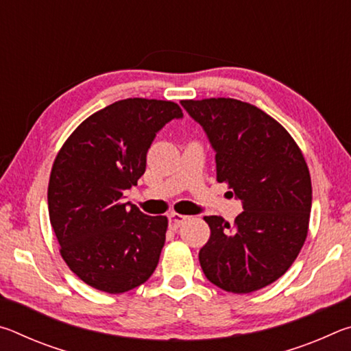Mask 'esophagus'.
<instances>
[{
	"instance_id": "34e87169",
	"label": "esophagus",
	"mask_w": 351,
	"mask_h": 351,
	"mask_svg": "<svg viewBox=\"0 0 351 351\" xmlns=\"http://www.w3.org/2000/svg\"><path fill=\"white\" fill-rule=\"evenodd\" d=\"M189 217L187 215H182V213H176V212H171L169 215V224L171 229H178L180 226L186 221Z\"/></svg>"
}]
</instances>
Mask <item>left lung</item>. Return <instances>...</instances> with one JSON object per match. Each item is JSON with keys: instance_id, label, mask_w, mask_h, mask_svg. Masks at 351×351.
Listing matches in <instances>:
<instances>
[{"instance_id": "1", "label": "left lung", "mask_w": 351, "mask_h": 351, "mask_svg": "<svg viewBox=\"0 0 351 351\" xmlns=\"http://www.w3.org/2000/svg\"><path fill=\"white\" fill-rule=\"evenodd\" d=\"M215 150L217 181L243 210L234 226L204 217L210 237L199 249L207 280L228 293L268 287L294 263L308 235L311 176L304 154L276 119L247 102L181 100Z\"/></svg>"}]
</instances>
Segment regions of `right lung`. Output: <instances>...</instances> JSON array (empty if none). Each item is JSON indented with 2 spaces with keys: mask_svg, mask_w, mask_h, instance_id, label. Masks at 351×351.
Segmentation results:
<instances>
[{
  "mask_svg": "<svg viewBox=\"0 0 351 351\" xmlns=\"http://www.w3.org/2000/svg\"><path fill=\"white\" fill-rule=\"evenodd\" d=\"M178 117L170 100H119L85 119L57 153L49 219L64 263L90 287L122 294L156 269L169 219L128 207L123 190L138 184L154 136Z\"/></svg>",
  "mask_w": 351,
  "mask_h": 351,
  "instance_id": "add662e5",
  "label": "right lung"
}]
</instances>
